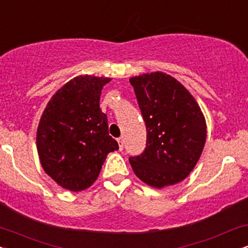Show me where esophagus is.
I'll return each mask as SVG.
<instances>
[{
    "instance_id": "esophagus-1",
    "label": "esophagus",
    "mask_w": 248,
    "mask_h": 248,
    "mask_svg": "<svg viewBox=\"0 0 248 248\" xmlns=\"http://www.w3.org/2000/svg\"><path fill=\"white\" fill-rule=\"evenodd\" d=\"M118 142H119V148H120V150H122V149H124V138H122V136H121V138H119Z\"/></svg>"
}]
</instances>
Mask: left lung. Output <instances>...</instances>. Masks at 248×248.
Masks as SVG:
<instances>
[{
	"label": "left lung",
	"mask_w": 248,
	"mask_h": 248,
	"mask_svg": "<svg viewBox=\"0 0 248 248\" xmlns=\"http://www.w3.org/2000/svg\"><path fill=\"white\" fill-rule=\"evenodd\" d=\"M147 128L146 148L130 156L141 181L163 187L183 181L201 157L206 139L203 113L171 76L153 72L130 78Z\"/></svg>",
	"instance_id": "obj_1"
}]
</instances>
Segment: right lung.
Masks as SVG:
<instances>
[{
	"mask_svg": "<svg viewBox=\"0 0 248 248\" xmlns=\"http://www.w3.org/2000/svg\"><path fill=\"white\" fill-rule=\"evenodd\" d=\"M109 81L92 76L72 79L51 98L39 121L37 150L43 169L70 191L92 186L107 154L119 149L99 106Z\"/></svg>",
	"mask_w": 248,
	"mask_h": 248,
	"instance_id": "1",
	"label": "right lung"
}]
</instances>
